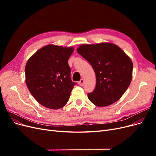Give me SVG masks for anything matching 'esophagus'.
I'll return each instance as SVG.
<instances>
[{"mask_svg":"<svg viewBox=\"0 0 156 156\" xmlns=\"http://www.w3.org/2000/svg\"><path fill=\"white\" fill-rule=\"evenodd\" d=\"M83 83H84V79H81L79 81V85H80V86H83Z\"/></svg>","mask_w":156,"mask_h":156,"instance_id":"obj_1","label":"esophagus"}]
</instances>
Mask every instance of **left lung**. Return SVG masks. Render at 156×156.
Wrapping results in <instances>:
<instances>
[{
    "mask_svg": "<svg viewBox=\"0 0 156 156\" xmlns=\"http://www.w3.org/2000/svg\"><path fill=\"white\" fill-rule=\"evenodd\" d=\"M77 51L90 64L96 74V88L88 94L89 100L98 107L110 105L119 100L131 81V58L111 43L83 44Z\"/></svg>",
    "mask_w": 156,
    "mask_h": 156,
    "instance_id": "1",
    "label": "left lung"
}]
</instances>
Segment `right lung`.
Masks as SVG:
<instances>
[{
	"label": "right lung",
	"instance_id": "1",
	"mask_svg": "<svg viewBox=\"0 0 156 156\" xmlns=\"http://www.w3.org/2000/svg\"><path fill=\"white\" fill-rule=\"evenodd\" d=\"M73 48L48 45L37 51L25 66L26 84L41 105L51 109L63 107L76 83L71 79L68 60Z\"/></svg>",
	"mask_w": 156,
	"mask_h": 156
}]
</instances>
